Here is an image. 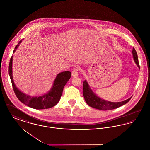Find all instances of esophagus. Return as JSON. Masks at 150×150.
<instances>
[{
    "label": "esophagus",
    "instance_id": "esophagus-1",
    "mask_svg": "<svg viewBox=\"0 0 150 150\" xmlns=\"http://www.w3.org/2000/svg\"><path fill=\"white\" fill-rule=\"evenodd\" d=\"M78 68H74L72 71V76L76 77L78 76Z\"/></svg>",
    "mask_w": 150,
    "mask_h": 150
}]
</instances>
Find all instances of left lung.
<instances>
[{
  "instance_id": "left-lung-1",
  "label": "left lung",
  "mask_w": 150,
  "mask_h": 150,
  "mask_svg": "<svg viewBox=\"0 0 150 150\" xmlns=\"http://www.w3.org/2000/svg\"><path fill=\"white\" fill-rule=\"evenodd\" d=\"M132 54L136 64L140 69L139 64L138 62L137 53L134 48H133ZM83 93L86 103L89 106L96 109H98L100 110H102V111L113 110L115 108L120 107L121 106L126 104L127 102H128L132 98L131 97L128 100H125L124 101L119 102H112L107 101L106 100H102V98H100V97L97 96L93 92V91L91 89L88 83L86 80L83 82Z\"/></svg>"
}]
</instances>
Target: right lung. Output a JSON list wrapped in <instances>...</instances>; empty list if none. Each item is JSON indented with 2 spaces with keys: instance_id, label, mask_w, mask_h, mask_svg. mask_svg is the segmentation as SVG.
<instances>
[{
  "instance_id": "1",
  "label": "right lung",
  "mask_w": 150,
  "mask_h": 150,
  "mask_svg": "<svg viewBox=\"0 0 150 150\" xmlns=\"http://www.w3.org/2000/svg\"><path fill=\"white\" fill-rule=\"evenodd\" d=\"M21 42L22 40L15 47L13 53ZM12 58L13 56L11 58L9 64V75L14 93L18 99L29 107L38 110L50 108L56 106L60 100L64 86L71 78V72L64 71L59 73L49 92L39 97H32L22 92L14 84L12 76Z\"/></svg>"
}]
</instances>
